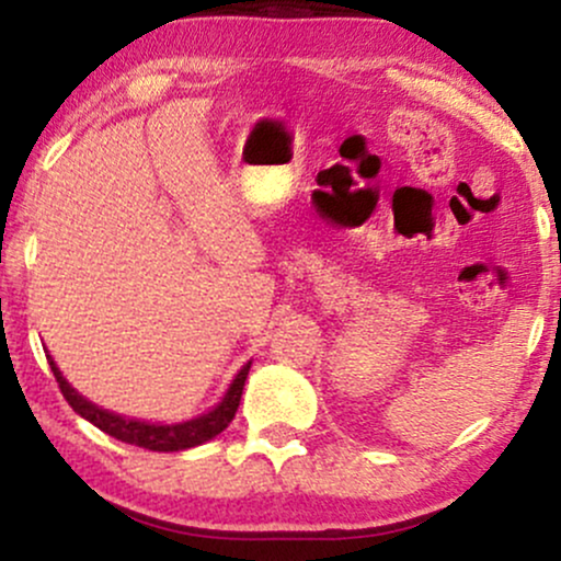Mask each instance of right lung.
<instances>
[{"label":"right lung","instance_id":"1","mask_svg":"<svg viewBox=\"0 0 561 561\" xmlns=\"http://www.w3.org/2000/svg\"><path fill=\"white\" fill-rule=\"evenodd\" d=\"M47 362L53 366V375L57 379V385H60V392L66 396V401L70 403V409H73L76 414H81L83 420L92 422L94 427L102 430V433L113 435L115 440H124V443H131V446L150 448V450H165V454H169V450L195 448L199 443L210 440V437L224 433V430L229 427V422L234 420L237 405H240V398H242L244 379H248V371H250V362H248L240 369V375L234 377V382L229 385L224 401L218 403L214 411H208V414L197 416V420H190V422H179V424H152V422L126 420V416H118L113 414V411H105L100 409V405H94L92 401H87V398L79 396V392L66 382V377L60 375V369H57L53 358L47 356Z\"/></svg>","mask_w":561,"mask_h":561}]
</instances>
